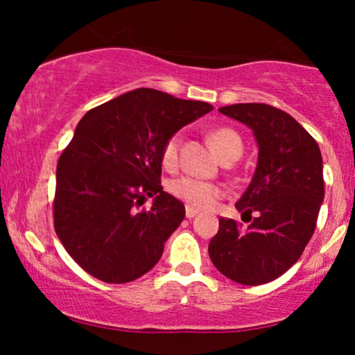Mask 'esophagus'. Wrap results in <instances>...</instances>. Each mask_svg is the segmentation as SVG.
<instances>
[{
  "instance_id": "obj_1",
  "label": "esophagus",
  "mask_w": 355,
  "mask_h": 355,
  "mask_svg": "<svg viewBox=\"0 0 355 355\" xmlns=\"http://www.w3.org/2000/svg\"><path fill=\"white\" fill-rule=\"evenodd\" d=\"M197 214H198V210L193 209V207H189V205L185 207V215H187V218H193Z\"/></svg>"
}]
</instances>
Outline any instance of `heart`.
<instances>
[{
    "mask_svg": "<svg viewBox=\"0 0 355 355\" xmlns=\"http://www.w3.org/2000/svg\"><path fill=\"white\" fill-rule=\"evenodd\" d=\"M207 138H209L211 148L215 150V153L223 162L237 160L240 155H242V138L230 126H215V128L210 130ZM180 144V135L175 133V135L166 138L164 146H162L160 160L166 170H173L177 166ZM168 190L173 197L185 202L189 207H193V209H207V207L214 205L223 195V189L218 183L203 182L191 177L175 178V180L168 183Z\"/></svg>",
    "mask_w": 355,
    "mask_h": 355,
    "instance_id": "1",
    "label": "heart"
}]
</instances>
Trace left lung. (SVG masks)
<instances>
[{"mask_svg":"<svg viewBox=\"0 0 355 355\" xmlns=\"http://www.w3.org/2000/svg\"><path fill=\"white\" fill-rule=\"evenodd\" d=\"M218 112L254 130L259 162L235 203L250 223L242 229L234 218H220L209 255L234 282L262 285L294 266L313 235L324 200L322 155L311 133L282 110L237 103Z\"/></svg>","mask_w":355,"mask_h":355,"instance_id":"obj_1","label":"left lung"}]
</instances>
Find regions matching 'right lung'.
Returning a JSON list of instances; mask_svg holds the SVG:
<instances>
[{
  "label": "right lung",
  "instance_id": "1",
  "mask_svg": "<svg viewBox=\"0 0 355 355\" xmlns=\"http://www.w3.org/2000/svg\"><path fill=\"white\" fill-rule=\"evenodd\" d=\"M211 110L138 88L92 108L60 155L53 222L78 266L107 284L138 279L164 254L185 217L162 189L160 152L175 132ZM146 196L152 209H140Z\"/></svg>",
  "mask_w": 355,
  "mask_h": 355
}]
</instances>
